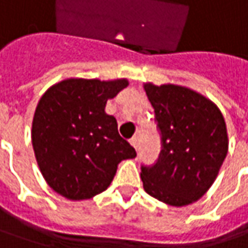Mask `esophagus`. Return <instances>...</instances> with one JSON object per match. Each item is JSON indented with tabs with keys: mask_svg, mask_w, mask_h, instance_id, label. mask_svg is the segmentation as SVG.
<instances>
[{
	"mask_svg": "<svg viewBox=\"0 0 248 248\" xmlns=\"http://www.w3.org/2000/svg\"><path fill=\"white\" fill-rule=\"evenodd\" d=\"M129 143H131L135 149H138V138H137V137H132V138L129 139Z\"/></svg>",
	"mask_w": 248,
	"mask_h": 248,
	"instance_id": "esophagus-1",
	"label": "esophagus"
}]
</instances>
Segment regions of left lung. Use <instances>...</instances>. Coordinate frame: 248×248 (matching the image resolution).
<instances>
[{"label":"left lung","mask_w":248,"mask_h":248,"mask_svg":"<svg viewBox=\"0 0 248 248\" xmlns=\"http://www.w3.org/2000/svg\"><path fill=\"white\" fill-rule=\"evenodd\" d=\"M143 88L161 132L156 164L142 166L143 189L166 204H192L214 184L228 155L224 116L215 103L190 88L152 82Z\"/></svg>","instance_id":"1"}]
</instances>
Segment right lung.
<instances>
[{
	"label": "right lung",
	"mask_w": 248,
	"mask_h": 248,
	"mask_svg": "<svg viewBox=\"0 0 248 248\" xmlns=\"http://www.w3.org/2000/svg\"><path fill=\"white\" fill-rule=\"evenodd\" d=\"M127 85L125 78H67L41 96L31 142L44 179L56 193L69 200L99 195L111 184L120 161L137 156L120 137L116 119L105 111L108 99Z\"/></svg>",
	"instance_id": "obj_1"
}]
</instances>
